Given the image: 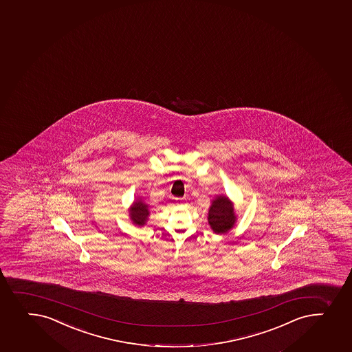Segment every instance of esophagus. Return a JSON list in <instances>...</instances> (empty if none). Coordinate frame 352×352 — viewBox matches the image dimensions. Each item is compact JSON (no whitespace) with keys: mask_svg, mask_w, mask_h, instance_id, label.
Returning <instances> with one entry per match:
<instances>
[{"mask_svg":"<svg viewBox=\"0 0 352 352\" xmlns=\"http://www.w3.org/2000/svg\"><path fill=\"white\" fill-rule=\"evenodd\" d=\"M175 204L178 206H184L186 204V199H175Z\"/></svg>","mask_w":352,"mask_h":352,"instance_id":"1","label":"esophagus"}]
</instances>
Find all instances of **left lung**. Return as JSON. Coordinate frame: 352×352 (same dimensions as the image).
I'll use <instances>...</instances> for the list:
<instances>
[{"label":"left lung","mask_w":352,"mask_h":352,"mask_svg":"<svg viewBox=\"0 0 352 352\" xmlns=\"http://www.w3.org/2000/svg\"><path fill=\"white\" fill-rule=\"evenodd\" d=\"M236 216L233 204L224 195L216 196L212 199L208 212V223L216 234H224L234 226Z\"/></svg>","instance_id":"1"}]
</instances>
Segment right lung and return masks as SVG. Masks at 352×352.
Instances as JSON below:
<instances>
[{"instance_id":"obj_1","label":"right lung","mask_w":352,"mask_h":352,"mask_svg":"<svg viewBox=\"0 0 352 352\" xmlns=\"http://www.w3.org/2000/svg\"><path fill=\"white\" fill-rule=\"evenodd\" d=\"M148 208V204H145L141 199L135 201L134 204L129 209V217L135 225L143 226L146 223L150 214Z\"/></svg>"}]
</instances>
